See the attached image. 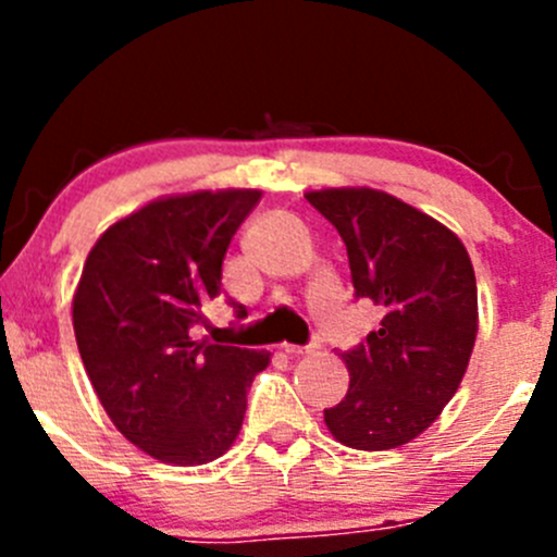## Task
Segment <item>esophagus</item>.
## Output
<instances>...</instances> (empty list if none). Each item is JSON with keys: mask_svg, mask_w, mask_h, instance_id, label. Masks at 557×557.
<instances>
[{"mask_svg": "<svg viewBox=\"0 0 557 557\" xmlns=\"http://www.w3.org/2000/svg\"><path fill=\"white\" fill-rule=\"evenodd\" d=\"M283 350L288 352V356H310V352L318 350V345H283Z\"/></svg>", "mask_w": 557, "mask_h": 557, "instance_id": "1", "label": "esophagus"}]
</instances>
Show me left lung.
Wrapping results in <instances>:
<instances>
[{"label": "left lung", "instance_id": "left-lung-1", "mask_svg": "<svg viewBox=\"0 0 557 557\" xmlns=\"http://www.w3.org/2000/svg\"><path fill=\"white\" fill-rule=\"evenodd\" d=\"M339 232L356 296L383 310L380 329L342 352L350 387L323 418L352 450L418 440L458 391L474 350L476 280L463 243L436 218L367 185L307 190Z\"/></svg>", "mask_w": 557, "mask_h": 557}]
</instances>
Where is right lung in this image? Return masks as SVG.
<instances>
[{"mask_svg": "<svg viewBox=\"0 0 557 557\" xmlns=\"http://www.w3.org/2000/svg\"><path fill=\"white\" fill-rule=\"evenodd\" d=\"M258 199V188L159 196L117 218L83 263L72 296L83 367L112 425L161 463L221 458L272 358L188 336L221 296L223 258Z\"/></svg>", "mask_w": 557, "mask_h": 557, "instance_id": "right-lung-1", "label": "right lung"}]
</instances>
